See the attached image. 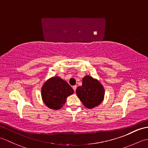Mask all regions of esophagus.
<instances>
[{"label":"esophagus","instance_id":"1","mask_svg":"<svg viewBox=\"0 0 148 148\" xmlns=\"http://www.w3.org/2000/svg\"><path fill=\"white\" fill-rule=\"evenodd\" d=\"M72 88H73L74 92H76V88H77V86H76V85L73 86H72Z\"/></svg>","mask_w":148,"mask_h":148}]
</instances>
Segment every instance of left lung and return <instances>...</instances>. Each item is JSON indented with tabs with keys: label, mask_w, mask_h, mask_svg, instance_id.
Instances as JSON below:
<instances>
[{
	"label": "left lung",
	"mask_w": 148,
	"mask_h": 148,
	"mask_svg": "<svg viewBox=\"0 0 148 148\" xmlns=\"http://www.w3.org/2000/svg\"><path fill=\"white\" fill-rule=\"evenodd\" d=\"M76 92L83 105L89 109L98 106L104 97V89L101 83L90 76L83 78L82 86H78Z\"/></svg>",
	"instance_id": "8db88e82"
}]
</instances>
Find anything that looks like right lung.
Segmentation results:
<instances>
[{"label":"right lung","instance_id":"add662e5","mask_svg":"<svg viewBox=\"0 0 148 148\" xmlns=\"http://www.w3.org/2000/svg\"><path fill=\"white\" fill-rule=\"evenodd\" d=\"M74 90L71 86L59 77H54L45 82L41 90L43 102L50 109L57 110L65 104L67 97Z\"/></svg>","mask_w":148,"mask_h":148}]
</instances>
